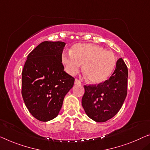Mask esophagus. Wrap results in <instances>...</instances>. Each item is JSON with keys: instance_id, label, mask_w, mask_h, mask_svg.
<instances>
[{"instance_id": "obj_1", "label": "esophagus", "mask_w": 150, "mask_h": 150, "mask_svg": "<svg viewBox=\"0 0 150 150\" xmlns=\"http://www.w3.org/2000/svg\"><path fill=\"white\" fill-rule=\"evenodd\" d=\"M75 84H76V85H79V84H81V81H80L78 79H75Z\"/></svg>"}]
</instances>
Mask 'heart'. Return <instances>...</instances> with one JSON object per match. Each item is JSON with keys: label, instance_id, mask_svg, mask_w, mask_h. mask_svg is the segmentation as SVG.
<instances>
[{"label": "heart", "instance_id": "heart-1", "mask_svg": "<svg viewBox=\"0 0 150 150\" xmlns=\"http://www.w3.org/2000/svg\"><path fill=\"white\" fill-rule=\"evenodd\" d=\"M62 62L69 74L75 75L83 65L87 79L92 83H100L110 77L117 64V58L111 51L93 44H77L70 52H63Z\"/></svg>", "mask_w": 150, "mask_h": 150}]
</instances>
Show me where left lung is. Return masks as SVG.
<instances>
[{"label": "left lung", "instance_id": "1", "mask_svg": "<svg viewBox=\"0 0 150 150\" xmlns=\"http://www.w3.org/2000/svg\"><path fill=\"white\" fill-rule=\"evenodd\" d=\"M128 69L120 58L108 79L96 85L84 86L82 106L86 115L96 122L110 119L120 110L127 94Z\"/></svg>", "mask_w": 150, "mask_h": 150}]
</instances>
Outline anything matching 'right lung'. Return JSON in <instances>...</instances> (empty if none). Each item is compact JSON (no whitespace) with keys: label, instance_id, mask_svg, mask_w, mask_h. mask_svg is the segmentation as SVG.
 <instances>
[{"label":"right lung","instance_id":"right-lung-1","mask_svg":"<svg viewBox=\"0 0 150 150\" xmlns=\"http://www.w3.org/2000/svg\"><path fill=\"white\" fill-rule=\"evenodd\" d=\"M63 42L40 43L29 54L22 71L21 94L33 117L46 122L59 115L75 79L64 71Z\"/></svg>","mask_w":150,"mask_h":150}]
</instances>
